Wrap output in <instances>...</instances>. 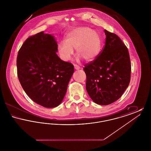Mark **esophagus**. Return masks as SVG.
I'll return each mask as SVG.
<instances>
[{"label": "esophagus", "instance_id": "34e87169", "mask_svg": "<svg viewBox=\"0 0 151 151\" xmlns=\"http://www.w3.org/2000/svg\"><path fill=\"white\" fill-rule=\"evenodd\" d=\"M74 68H75V69L76 70H79V69L80 68V67H79V65H74Z\"/></svg>", "mask_w": 151, "mask_h": 151}]
</instances>
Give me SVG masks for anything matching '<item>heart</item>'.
<instances>
[{
    "instance_id": "b5f03b06",
    "label": "heart",
    "mask_w": 151,
    "mask_h": 151,
    "mask_svg": "<svg viewBox=\"0 0 151 151\" xmlns=\"http://www.w3.org/2000/svg\"><path fill=\"white\" fill-rule=\"evenodd\" d=\"M101 40L97 32L88 27H78L72 29L66 36V41H62L58 46L60 58L68 61L76 49V55L90 62L97 57L100 52Z\"/></svg>"
}]
</instances>
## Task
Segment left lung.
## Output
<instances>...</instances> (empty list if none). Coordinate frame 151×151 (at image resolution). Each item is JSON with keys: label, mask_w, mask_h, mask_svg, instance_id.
<instances>
[{"label": "left lung", "mask_w": 151, "mask_h": 151, "mask_svg": "<svg viewBox=\"0 0 151 151\" xmlns=\"http://www.w3.org/2000/svg\"><path fill=\"white\" fill-rule=\"evenodd\" d=\"M105 45L93 62L83 68L86 89L96 104L108 105L118 100L129 85L131 63L127 47L114 33L104 30Z\"/></svg>", "instance_id": "left-lung-1"}]
</instances>
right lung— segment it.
I'll return each mask as SVG.
<instances>
[{
    "label": "right lung",
    "mask_w": 151,
    "mask_h": 151,
    "mask_svg": "<svg viewBox=\"0 0 151 151\" xmlns=\"http://www.w3.org/2000/svg\"><path fill=\"white\" fill-rule=\"evenodd\" d=\"M57 51L54 37L41 32L27 39L17 57V76L23 89L45 108L61 104L74 72L73 65L61 60Z\"/></svg>",
    "instance_id": "1"
}]
</instances>
